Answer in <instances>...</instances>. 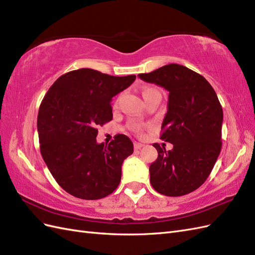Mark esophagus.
Here are the masks:
<instances>
[{
	"instance_id": "1",
	"label": "esophagus",
	"mask_w": 255,
	"mask_h": 255,
	"mask_svg": "<svg viewBox=\"0 0 255 255\" xmlns=\"http://www.w3.org/2000/svg\"><path fill=\"white\" fill-rule=\"evenodd\" d=\"M142 146H144V144H142L140 142H134V149L135 150H140Z\"/></svg>"
}]
</instances>
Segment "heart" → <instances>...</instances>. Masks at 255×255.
<instances>
[{
    "label": "heart",
    "mask_w": 255,
    "mask_h": 255,
    "mask_svg": "<svg viewBox=\"0 0 255 255\" xmlns=\"http://www.w3.org/2000/svg\"><path fill=\"white\" fill-rule=\"evenodd\" d=\"M155 91H157V90H156V89H154V88H152V87H145V88H143V90H142V96L144 97V96L149 95V94H152V92H155ZM119 100H120V97H119L117 100H116L115 105H117V104H118ZM135 130H136V133L140 134V133L142 132V128H141V127H136V128H135Z\"/></svg>",
    "instance_id": "obj_1"
}]
</instances>
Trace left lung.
Returning a JSON list of instances; mask_svg holds the SVG:
<instances>
[{
    "instance_id": "left-lung-1",
    "label": "left lung",
    "mask_w": 255,
    "mask_h": 255,
    "mask_svg": "<svg viewBox=\"0 0 255 255\" xmlns=\"http://www.w3.org/2000/svg\"><path fill=\"white\" fill-rule=\"evenodd\" d=\"M138 76L169 91L160 139L173 149L153 144L158 156L150 165L151 185L168 197L190 194L206 181L221 150L223 112L218 97L201 74L182 65L169 64Z\"/></svg>"
}]
</instances>
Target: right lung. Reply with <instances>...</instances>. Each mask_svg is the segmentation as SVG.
I'll return each instance as SVG.
<instances>
[{
	"mask_svg": "<svg viewBox=\"0 0 255 255\" xmlns=\"http://www.w3.org/2000/svg\"><path fill=\"white\" fill-rule=\"evenodd\" d=\"M135 79L82 68L59 76L45 94L37 118L40 152L68 194L98 200L118 187L121 166L133 153V142L123 134L109 144L98 143L96 138L98 127L113 119L112 98Z\"/></svg>",
	"mask_w": 255,
	"mask_h": 255,
	"instance_id": "right-lung-1",
	"label": "right lung"
}]
</instances>
